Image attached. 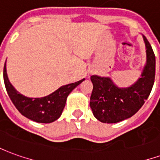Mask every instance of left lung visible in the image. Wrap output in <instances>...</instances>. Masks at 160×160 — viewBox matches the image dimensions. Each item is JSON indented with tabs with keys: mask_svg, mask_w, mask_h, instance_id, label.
<instances>
[{
	"mask_svg": "<svg viewBox=\"0 0 160 160\" xmlns=\"http://www.w3.org/2000/svg\"><path fill=\"white\" fill-rule=\"evenodd\" d=\"M147 62L141 77L128 87H118L110 77L91 76L93 85L90 106L94 117L101 122L116 123L131 118L148 99L154 83L155 56L143 36Z\"/></svg>",
	"mask_w": 160,
	"mask_h": 160,
	"instance_id": "8db88e82",
	"label": "left lung"
}]
</instances>
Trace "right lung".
<instances>
[{"label": "right lung", "instance_id": "1", "mask_svg": "<svg viewBox=\"0 0 160 160\" xmlns=\"http://www.w3.org/2000/svg\"><path fill=\"white\" fill-rule=\"evenodd\" d=\"M3 79L8 94L17 110L30 120L41 123H50L57 120L62 113L68 96L85 80L82 79L74 83L62 86L45 97L28 98L19 93L10 83L7 73L6 62L3 70Z\"/></svg>", "mask_w": 160, "mask_h": 160}]
</instances>
